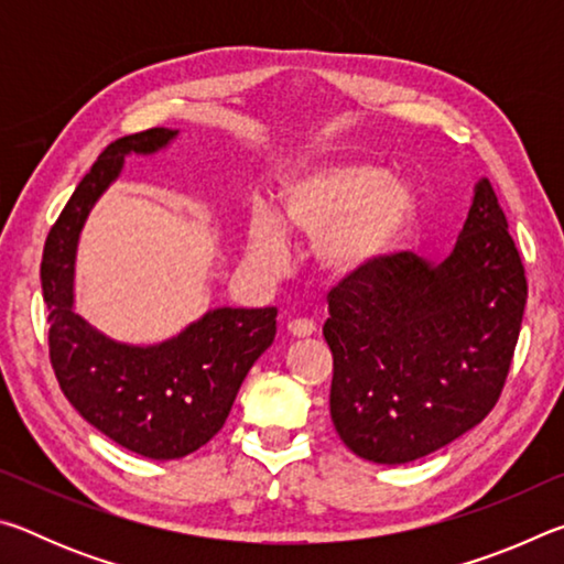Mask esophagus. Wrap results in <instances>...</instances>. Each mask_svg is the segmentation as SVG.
Segmentation results:
<instances>
[{"label": "esophagus", "instance_id": "1", "mask_svg": "<svg viewBox=\"0 0 564 564\" xmlns=\"http://www.w3.org/2000/svg\"><path fill=\"white\" fill-rule=\"evenodd\" d=\"M289 333L293 338H311L316 333V323L308 318H293L289 321Z\"/></svg>", "mask_w": 564, "mask_h": 564}]
</instances>
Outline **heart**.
Returning <instances> with one entry per match:
<instances>
[{
    "label": "heart",
    "instance_id": "1",
    "mask_svg": "<svg viewBox=\"0 0 564 564\" xmlns=\"http://www.w3.org/2000/svg\"><path fill=\"white\" fill-rule=\"evenodd\" d=\"M417 218V194L405 178L368 159L305 166L283 181L273 216L253 212L246 253L275 271L289 241L313 243L318 271L333 283H356L395 251Z\"/></svg>",
    "mask_w": 564,
    "mask_h": 564
}]
</instances>
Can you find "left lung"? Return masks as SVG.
<instances>
[{"mask_svg":"<svg viewBox=\"0 0 564 564\" xmlns=\"http://www.w3.org/2000/svg\"><path fill=\"white\" fill-rule=\"evenodd\" d=\"M528 281L488 178L453 253L386 256L330 293V420L362 460L403 465L473 431L508 378Z\"/></svg>","mask_w":564,"mask_h":564,"instance_id":"obj_1","label":"left lung"}]
</instances>
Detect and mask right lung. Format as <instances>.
I'll list each match as a JSON object with an SVG mask.
<instances>
[{
  "mask_svg": "<svg viewBox=\"0 0 564 564\" xmlns=\"http://www.w3.org/2000/svg\"><path fill=\"white\" fill-rule=\"evenodd\" d=\"M178 129H149L113 141L52 226L42 256L56 380L79 415L127 451L174 460L221 431L243 378L275 338V308H214L161 343L109 338L76 313V251L84 224L127 156H154Z\"/></svg>",
  "mask_w": 564,
  "mask_h": 564,
  "instance_id": "obj_1",
  "label": "right lung"
}]
</instances>
